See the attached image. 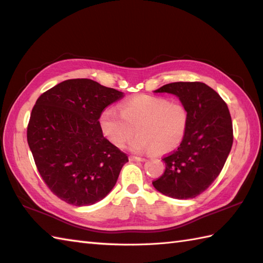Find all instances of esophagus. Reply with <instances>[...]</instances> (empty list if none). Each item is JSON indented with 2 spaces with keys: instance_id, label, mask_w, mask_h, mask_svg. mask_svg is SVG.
I'll return each instance as SVG.
<instances>
[{
  "instance_id": "1",
  "label": "esophagus",
  "mask_w": 263,
  "mask_h": 263,
  "mask_svg": "<svg viewBox=\"0 0 263 263\" xmlns=\"http://www.w3.org/2000/svg\"><path fill=\"white\" fill-rule=\"evenodd\" d=\"M129 160H130V161H144L145 159L141 158V157H137V155H130Z\"/></svg>"
}]
</instances>
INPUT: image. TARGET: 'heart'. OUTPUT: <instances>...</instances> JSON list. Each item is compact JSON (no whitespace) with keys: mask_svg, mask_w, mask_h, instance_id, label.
<instances>
[{"mask_svg":"<svg viewBox=\"0 0 263 263\" xmlns=\"http://www.w3.org/2000/svg\"><path fill=\"white\" fill-rule=\"evenodd\" d=\"M103 135L117 147H124L134 134V151L168 153L180 145L189 127V110L164 96L139 95L120 105V112L105 109L100 117Z\"/></svg>","mask_w":263,"mask_h":263,"instance_id":"1","label":"heart"}]
</instances>
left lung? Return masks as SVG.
<instances>
[{
	"instance_id": "8db88e82",
	"label": "left lung",
	"mask_w": 263,
	"mask_h": 263,
	"mask_svg": "<svg viewBox=\"0 0 263 263\" xmlns=\"http://www.w3.org/2000/svg\"><path fill=\"white\" fill-rule=\"evenodd\" d=\"M154 92L178 96L189 110V127L179 147L163 157L164 173L152 184L169 197L193 199L221 173L232 148L228 106L216 90L200 82L170 83Z\"/></svg>"
}]
</instances>
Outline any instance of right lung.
Instances as JSON below:
<instances>
[{"instance_id": "obj_1", "label": "right lung", "mask_w": 263, "mask_h": 263, "mask_svg": "<svg viewBox=\"0 0 263 263\" xmlns=\"http://www.w3.org/2000/svg\"><path fill=\"white\" fill-rule=\"evenodd\" d=\"M124 93L92 79H68L43 93L27 127L37 170L68 204L90 205L114 189L127 154L103 136L100 117Z\"/></svg>"}]
</instances>
